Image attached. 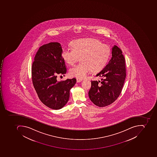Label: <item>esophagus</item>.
Here are the masks:
<instances>
[{
    "label": "esophagus",
    "instance_id": "obj_1",
    "mask_svg": "<svg viewBox=\"0 0 157 157\" xmlns=\"http://www.w3.org/2000/svg\"><path fill=\"white\" fill-rule=\"evenodd\" d=\"M82 79H76V82H77V83H79V82H81L82 81Z\"/></svg>",
    "mask_w": 157,
    "mask_h": 157
}]
</instances>
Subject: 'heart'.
Listing matches in <instances>:
<instances>
[{"label": "heart", "mask_w": 157, "mask_h": 157, "mask_svg": "<svg viewBox=\"0 0 157 157\" xmlns=\"http://www.w3.org/2000/svg\"><path fill=\"white\" fill-rule=\"evenodd\" d=\"M71 48L62 49L63 59L68 64L72 65L80 58V63L70 69L69 74L79 79L85 78L92 70L98 71L106 65L110 55V48L95 38H85L75 40Z\"/></svg>", "instance_id": "b5f03b06"}]
</instances>
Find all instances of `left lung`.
Here are the masks:
<instances>
[{
	"mask_svg": "<svg viewBox=\"0 0 157 157\" xmlns=\"http://www.w3.org/2000/svg\"><path fill=\"white\" fill-rule=\"evenodd\" d=\"M111 54L108 64L96 75L101 78V81H91L88 92L91 101L99 107L108 106L117 99L125 79V62L122 51L114 45Z\"/></svg>",
	"mask_w": 157,
	"mask_h": 157,
	"instance_id": "left-lung-1",
	"label": "left lung"
}]
</instances>
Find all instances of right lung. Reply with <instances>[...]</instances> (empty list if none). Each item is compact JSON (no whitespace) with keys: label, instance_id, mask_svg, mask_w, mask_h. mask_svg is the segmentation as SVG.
<instances>
[{"label":"right lung","instance_id":"add662e5","mask_svg":"<svg viewBox=\"0 0 157 157\" xmlns=\"http://www.w3.org/2000/svg\"><path fill=\"white\" fill-rule=\"evenodd\" d=\"M62 51L59 43L44 44L37 52L32 67L33 83L38 98L46 106L56 110L68 102L70 91L76 82L75 78L57 80L59 75L67 72Z\"/></svg>","mask_w":157,"mask_h":157}]
</instances>
